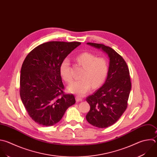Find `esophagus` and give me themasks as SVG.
<instances>
[{
	"label": "esophagus",
	"instance_id": "34e87169",
	"mask_svg": "<svg viewBox=\"0 0 157 157\" xmlns=\"http://www.w3.org/2000/svg\"><path fill=\"white\" fill-rule=\"evenodd\" d=\"M76 101H81L82 100V98L81 97H80L79 96L77 95V96L76 97Z\"/></svg>",
	"mask_w": 157,
	"mask_h": 157
}]
</instances>
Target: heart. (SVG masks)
<instances>
[{
	"label": "heart",
	"mask_w": 157,
	"mask_h": 157,
	"mask_svg": "<svg viewBox=\"0 0 157 157\" xmlns=\"http://www.w3.org/2000/svg\"><path fill=\"white\" fill-rule=\"evenodd\" d=\"M76 61L84 70L81 79L73 81L68 86L70 92L82 96L91 88L100 86L105 81L109 72V63L104 57H97L90 52H83L76 57ZM60 73L63 79L70 82L72 76L70 72V61L68 57L65 58L60 65Z\"/></svg>",
	"instance_id": "heart-1"
}]
</instances>
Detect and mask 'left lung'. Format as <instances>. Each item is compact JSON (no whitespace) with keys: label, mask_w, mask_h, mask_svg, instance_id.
I'll list each match as a JSON object with an SVG mask.
<instances>
[{"label":"left lung","mask_w":157,"mask_h":157,"mask_svg":"<svg viewBox=\"0 0 157 157\" xmlns=\"http://www.w3.org/2000/svg\"><path fill=\"white\" fill-rule=\"evenodd\" d=\"M87 44L101 48L110 59L105 84L86 98L90 106L87 121L95 127L105 128L115 124L127 109L131 89L129 71L125 60L112 48L101 44Z\"/></svg>","instance_id":"1"}]
</instances>
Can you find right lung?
<instances>
[{
  "label": "right lung",
  "mask_w": 157,
  "mask_h": 157,
  "mask_svg": "<svg viewBox=\"0 0 157 157\" xmlns=\"http://www.w3.org/2000/svg\"><path fill=\"white\" fill-rule=\"evenodd\" d=\"M79 42L50 41L32 50L21 69L20 95L31 119L50 126L60 121L68 107L75 103L73 94H65L60 73L62 61Z\"/></svg>",
  "instance_id": "add662e5"
}]
</instances>
